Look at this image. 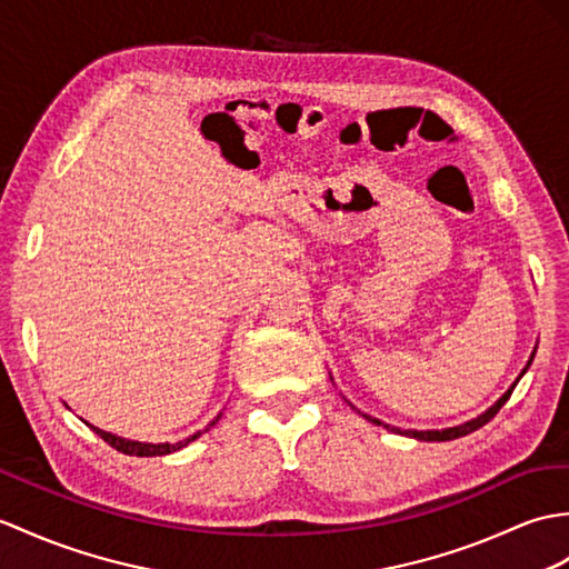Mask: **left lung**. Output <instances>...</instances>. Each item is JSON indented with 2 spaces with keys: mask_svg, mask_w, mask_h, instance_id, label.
<instances>
[{
  "mask_svg": "<svg viewBox=\"0 0 569 569\" xmlns=\"http://www.w3.org/2000/svg\"><path fill=\"white\" fill-rule=\"evenodd\" d=\"M531 361H533V353H531ZM531 361H528L526 363V368L528 366H531ZM526 368H523V371H521V376L526 373ZM521 376L517 378V382L521 380ZM517 382H513V386L505 392V395H501V398L490 407V409H487V412H482L480 417H475V419H470V421H466V425H460V427H451V429H429V431H417V429H398V427H390V425H382V421L380 419H376V417H368V415H363L368 421H373V425H382V427H386L388 431H395V433H402V436H409V439H417V441H451V439H460V436H468L470 431H475V429H480V427H485L487 425V421H490L497 412H499V409L501 407H505V402L511 398V392H513V388H517Z\"/></svg>",
  "mask_w": 569,
  "mask_h": 569,
  "instance_id": "left-lung-1",
  "label": "left lung"
}]
</instances>
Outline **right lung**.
<instances>
[{
    "mask_svg": "<svg viewBox=\"0 0 569 569\" xmlns=\"http://www.w3.org/2000/svg\"><path fill=\"white\" fill-rule=\"evenodd\" d=\"M218 419H213L210 421V425L203 429V431H208L210 427L216 425ZM91 427V425H89ZM94 429L101 439L109 443L111 448H116V451H121V453H126V456H138V458H152V456H167V453H174V451H179V448H183V446H189L191 441H196L198 436H201L203 431H196L193 436H189V439H183V441H179V443H142V441H130V439H123V436H116V433H109V431H103V429H97V427H91Z\"/></svg>",
    "mask_w": 569,
    "mask_h": 569,
    "instance_id": "right-lung-1",
    "label": "right lung"
}]
</instances>
